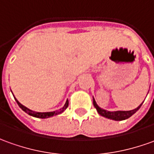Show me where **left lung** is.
Here are the masks:
<instances>
[{"mask_svg":"<svg viewBox=\"0 0 154 154\" xmlns=\"http://www.w3.org/2000/svg\"><path fill=\"white\" fill-rule=\"evenodd\" d=\"M93 103H94V107L96 108L97 111H98V113L100 116L105 117V118H108V119H110V120H114V121H123V120L128 119L132 115H134L135 113L137 112L139 109L141 108L142 104H143V103H142L138 107L133 109V110H129V111H112V112H110V111H108V110H105V109H103L99 107L98 104L95 102L94 99Z\"/></svg>","mask_w":154,"mask_h":154,"instance_id":"obj_1","label":"left lung"}]
</instances>
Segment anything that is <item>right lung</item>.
<instances>
[{
    "instance_id": "add662e5",
    "label": "right lung",
    "mask_w": 154,
    "mask_h": 154,
    "mask_svg": "<svg viewBox=\"0 0 154 154\" xmlns=\"http://www.w3.org/2000/svg\"><path fill=\"white\" fill-rule=\"evenodd\" d=\"M15 100L17 101V104L19 105V107L24 111L27 114H29V116H32L33 117H36V118H41V119H45V118H49V117L51 116H57V115H60V114H61V113L63 112L64 110L66 109V108L68 107V100H66V102L65 103V105L63 106L62 109H60L59 110H56V111H53V112H35V111H33V110H31V109H29L27 107H25L23 106L22 103H20L18 101H17V99L15 98Z\"/></svg>"
}]
</instances>
